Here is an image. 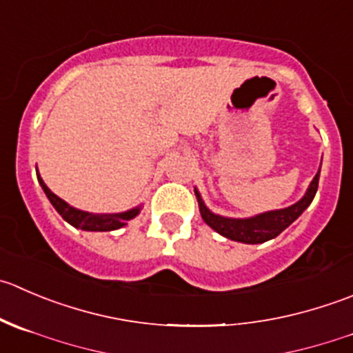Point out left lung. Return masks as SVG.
<instances>
[{
  "instance_id": "left-lung-1",
  "label": "left lung",
  "mask_w": 353,
  "mask_h": 353,
  "mask_svg": "<svg viewBox=\"0 0 353 353\" xmlns=\"http://www.w3.org/2000/svg\"><path fill=\"white\" fill-rule=\"evenodd\" d=\"M319 172L316 174V177L310 183L309 190H307L305 196L300 201H296L295 205L288 208H283V210H272L265 212V214L255 215V217L250 219H228L221 217V215H215L205 207V203L201 201L200 194L194 190L198 198V205H200V214L203 217V221L210 225L214 231H217L219 234L225 236V238L232 239V241H241V243H250V245H255V243H263L269 241V239L276 238L279 232L285 231L293 221L302 215V212L312 203L314 196H316L317 186H319Z\"/></svg>"
}]
</instances>
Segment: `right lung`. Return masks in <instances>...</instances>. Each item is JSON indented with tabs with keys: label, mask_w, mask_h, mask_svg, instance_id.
<instances>
[{
	"label": "right lung",
	"mask_w": 353,
	"mask_h": 353,
	"mask_svg": "<svg viewBox=\"0 0 353 353\" xmlns=\"http://www.w3.org/2000/svg\"><path fill=\"white\" fill-rule=\"evenodd\" d=\"M37 181H39L41 188L46 193L48 200L51 201V205L54 207V210L65 219L70 225L79 229H84V231H114V229L122 228V225L128 224V221H131L132 217L139 214V208H132V210L122 212V214H90V212H82L77 208L70 207L68 203H65L61 198H58L57 194L51 193L50 188L44 184V181L41 179L39 172H37Z\"/></svg>",
	"instance_id": "1"
}]
</instances>
